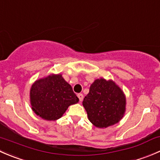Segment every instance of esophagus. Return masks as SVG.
Masks as SVG:
<instances>
[{
  "mask_svg": "<svg viewBox=\"0 0 160 160\" xmlns=\"http://www.w3.org/2000/svg\"><path fill=\"white\" fill-rule=\"evenodd\" d=\"M77 97H78V98H79V100H80V101H83V93H78V94H77Z\"/></svg>",
  "mask_w": 160,
  "mask_h": 160,
  "instance_id": "obj_1",
  "label": "esophagus"
}]
</instances>
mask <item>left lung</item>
Returning <instances> with one entry per match:
<instances>
[{
  "label": "left lung",
  "instance_id": "obj_1",
  "mask_svg": "<svg viewBox=\"0 0 160 160\" xmlns=\"http://www.w3.org/2000/svg\"><path fill=\"white\" fill-rule=\"evenodd\" d=\"M83 105L93 125L98 128H107L118 123L123 117L125 97L112 80L98 79L90 86Z\"/></svg>",
  "mask_w": 160,
  "mask_h": 160
}]
</instances>
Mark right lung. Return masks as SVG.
Segmentation results:
<instances>
[{
  "mask_svg": "<svg viewBox=\"0 0 160 160\" xmlns=\"http://www.w3.org/2000/svg\"><path fill=\"white\" fill-rule=\"evenodd\" d=\"M30 99L34 112L49 121L60 118L69 106L79 101L72 87L61 74L35 81L31 88Z\"/></svg>",
  "mask_w": 160,
  "mask_h": 160,
  "instance_id": "1",
  "label": "right lung"
}]
</instances>
